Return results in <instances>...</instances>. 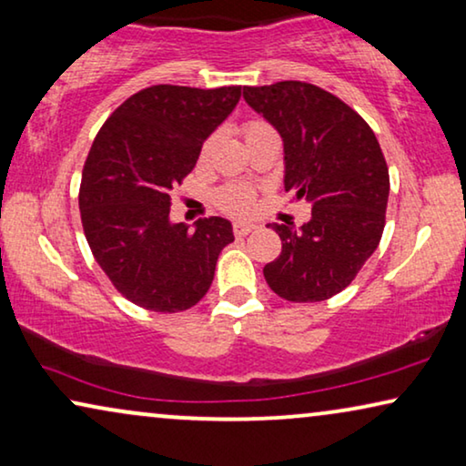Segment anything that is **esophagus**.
<instances>
[{
  "label": "esophagus",
  "instance_id": "1",
  "mask_svg": "<svg viewBox=\"0 0 466 466\" xmlns=\"http://www.w3.org/2000/svg\"><path fill=\"white\" fill-rule=\"evenodd\" d=\"M255 226L253 224H247V221H236L234 224V234L236 236H247L248 232H253Z\"/></svg>",
  "mask_w": 466,
  "mask_h": 466
}]
</instances>
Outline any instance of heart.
<instances>
[{
    "instance_id": "heart-1",
    "label": "heart",
    "mask_w": 466,
    "mask_h": 466,
    "mask_svg": "<svg viewBox=\"0 0 466 466\" xmlns=\"http://www.w3.org/2000/svg\"><path fill=\"white\" fill-rule=\"evenodd\" d=\"M268 130H272V128L266 127L264 122H251V124H247L245 135L248 139V137L268 133ZM218 200L221 207L228 208V211L247 213V211H251V207H253V192L245 186H228L221 189Z\"/></svg>"
}]
</instances>
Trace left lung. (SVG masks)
Returning <instances> with one entry per match:
<instances>
[{"mask_svg": "<svg viewBox=\"0 0 466 466\" xmlns=\"http://www.w3.org/2000/svg\"><path fill=\"white\" fill-rule=\"evenodd\" d=\"M248 107L283 139L285 192L306 200V224H272L283 251L266 283L289 301H323L349 287L378 248L389 168L373 130L355 109L306 82L245 86Z\"/></svg>", "mask_w": 466, "mask_h": 466, "instance_id": "1", "label": "left lung"}]
</instances>
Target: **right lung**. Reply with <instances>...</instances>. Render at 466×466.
<instances>
[{
    "label": "right lung",
    "instance_id": "obj_1",
    "mask_svg": "<svg viewBox=\"0 0 466 466\" xmlns=\"http://www.w3.org/2000/svg\"><path fill=\"white\" fill-rule=\"evenodd\" d=\"M240 90L146 88L109 116L90 147L80 186L84 234L96 264L137 306L181 312L198 304L234 240L224 218L198 219L194 230L173 224L170 189L196 167Z\"/></svg>",
    "mask_w": 466,
    "mask_h": 466
}]
</instances>
